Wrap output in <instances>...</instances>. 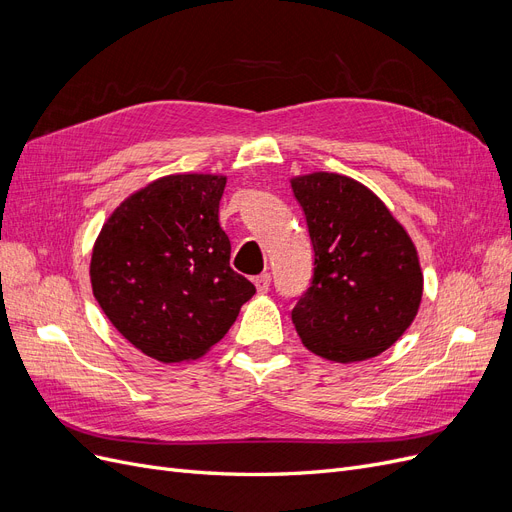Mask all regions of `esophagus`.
Returning a JSON list of instances; mask_svg holds the SVG:
<instances>
[{"mask_svg": "<svg viewBox=\"0 0 512 512\" xmlns=\"http://www.w3.org/2000/svg\"><path fill=\"white\" fill-rule=\"evenodd\" d=\"M254 285H256V289L260 291V294H266V291H269V287H271V275H269V273L258 275V277L254 279Z\"/></svg>", "mask_w": 512, "mask_h": 512, "instance_id": "34e87169", "label": "esophagus"}]
</instances>
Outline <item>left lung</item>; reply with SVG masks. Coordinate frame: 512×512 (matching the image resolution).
<instances>
[{
	"label": "left lung",
	"mask_w": 512,
	"mask_h": 512,
	"mask_svg": "<svg viewBox=\"0 0 512 512\" xmlns=\"http://www.w3.org/2000/svg\"><path fill=\"white\" fill-rule=\"evenodd\" d=\"M314 250L310 287L291 321L302 344L335 362L367 360L415 321L423 273L404 227L362 183L312 173L291 179Z\"/></svg>",
	"instance_id": "obj_1"
}]
</instances>
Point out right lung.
I'll return each instance as SVG.
<instances>
[{"label": "right lung", "mask_w": 512, "mask_h": 512, "mask_svg": "<svg viewBox=\"0 0 512 512\" xmlns=\"http://www.w3.org/2000/svg\"><path fill=\"white\" fill-rule=\"evenodd\" d=\"M227 177L168 175L139 189L102 227L93 296L116 331L160 362L206 354L256 287L229 266L218 223Z\"/></svg>", "instance_id": "add662e5"}]
</instances>
